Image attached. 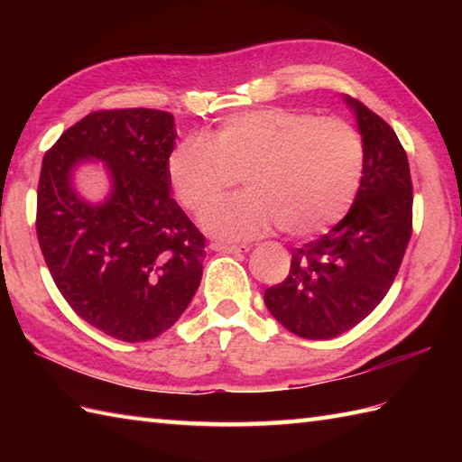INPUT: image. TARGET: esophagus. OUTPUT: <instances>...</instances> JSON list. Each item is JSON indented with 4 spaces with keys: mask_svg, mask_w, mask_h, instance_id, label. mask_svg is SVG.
<instances>
[{
    "mask_svg": "<svg viewBox=\"0 0 462 462\" xmlns=\"http://www.w3.org/2000/svg\"><path fill=\"white\" fill-rule=\"evenodd\" d=\"M210 250L222 252V254H246L250 250V246L246 244H220V242H212Z\"/></svg>",
    "mask_w": 462,
    "mask_h": 462,
    "instance_id": "esophagus-1",
    "label": "esophagus"
}]
</instances>
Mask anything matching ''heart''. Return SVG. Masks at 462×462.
I'll list each match as a JSON object with an SVG mask.
<instances>
[{"instance_id": "1", "label": "heart", "mask_w": 462, "mask_h": 462, "mask_svg": "<svg viewBox=\"0 0 462 462\" xmlns=\"http://www.w3.org/2000/svg\"><path fill=\"white\" fill-rule=\"evenodd\" d=\"M365 172V143L347 121L282 109L230 115L208 139L189 136L166 161L186 210L200 212L244 179L248 192L212 206L214 236L250 240L273 226L293 238L328 230L349 212Z\"/></svg>"}]
</instances>
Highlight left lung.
I'll return each mask as SVG.
<instances>
[{"label": "left lung", "mask_w": 462, "mask_h": 462, "mask_svg": "<svg viewBox=\"0 0 462 462\" xmlns=\"http://www.w3.org/2000/svg\"><path fill=\"white\" fill-rule=\"evenodd\" d=\"M365 143V172L349 212L291 250L288 278L263 291L270 313L306 339L356 328L393 286L413 232V182L395 131L357 99H346Z\"/></svg>", "instance_id": "obj_1"}]
</instances>
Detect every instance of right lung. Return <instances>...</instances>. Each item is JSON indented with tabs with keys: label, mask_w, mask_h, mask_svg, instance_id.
<instances>
[{
	"label": "right lung",
	"mask_w": 462,
	"mask_h": 462,
	"mask_svg": "<svg viewBox=\"0 0 462 462\" xmlns=\"http://www.w3.org/2000/svg\"><path fill=\"white\" fill-rule=\"evenodd\" d=\"M174 139L166 111H93L43 156L35 228L47 268L77 316L121 341L159 337L200 286L206 240L169 192ZM87 158L110 169L114 192L103 205L70 186Z\"/></svg>",
	"instance_id": "add662e5"
}]
</instances>
